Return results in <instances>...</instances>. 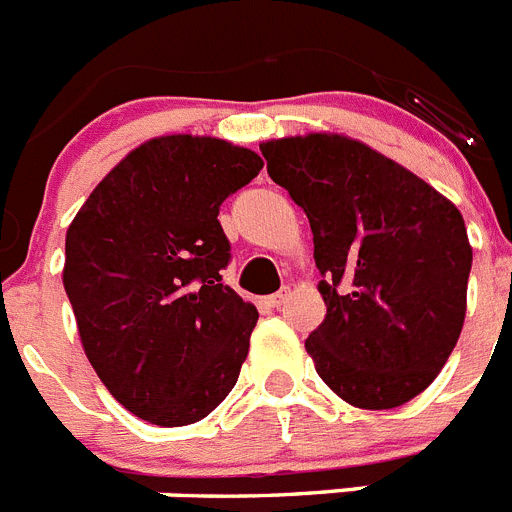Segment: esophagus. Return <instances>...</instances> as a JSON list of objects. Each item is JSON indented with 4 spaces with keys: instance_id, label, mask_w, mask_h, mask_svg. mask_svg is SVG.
<instances>
[{
    "instance_id": "obj_1",
    "label": "esophagus",
    "mask_w": 512,
    "mask_h": 512,
    "mask_svg": "<svg viewBox=\"0 0 512 512\" xmlns=\"http://www.w3.org/2000/svg\"><path fill=\"white\" fill-rule=\"evenodd\" d=\"M287 300H289V289L284 287V289H279L277 295L269 297V307H274V310H282V307L287 305Z\"/></svg>"
}]
</instances>
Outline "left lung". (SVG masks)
Returning <instances> with one entry per match:
<instances>
[{
    "label": "left lung",
    "instance_id": "1",
    "mask_svg": "<svg viewBox=\"0 0 512 512\" xmlns=\"http://www.w3.org/2000/svg\"><path fill=\"white\" fill-rule=\"evenodd\" d=\"M269 176L305 210L325 320L305 341L320 379L361 410L400 408L459 341L472 269L464 217L361 140L307 133L261 143Z\"/></svg>",
    "mask_w": 512,
    "mask_h": 512
}]
</instances>
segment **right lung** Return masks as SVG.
I'll list each match as a JSON object with an SVG mask.
<instances>
[{
    "mask_svg": "<svg viewBox=\"0 0 512 512\" xmlns=\"http://www.w3.org/2000/svg\"><path fill=\"white\" fill-rule=\"evenodd\" d=\"M261 166L259 153L210 135L151 138L66 230L63 287L84 354L148 423H197L238 382L259 312L220 277L230 243L217 212Z\"/></svg>",
    "mask_w": 512,
    "mask_h": 512,
    "instance_id": "1",
    "label": "right lung"
}]
</instances>
